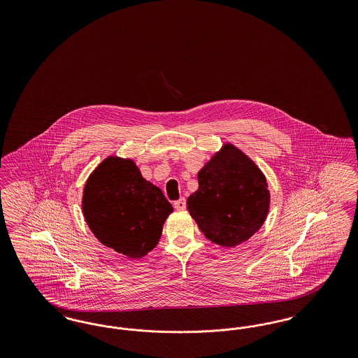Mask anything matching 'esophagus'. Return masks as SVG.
Returning a JSON list of instances; mask_svg holds the SVG:
<instances>
[{
    "mask_svg": "<svg viewBox=\"0 0 358 358\" xmlns=\"http://www.w3.org/2000/svg\"><path fill=\"white\" fill-rule=\"evenodd\" d=\"M174 208H176L177 210H184V209L187 208V200H185L184 197H181L180 200L174 201Z\"/></svg>",
    "mask_w": 358,
    "mask_h": 358,
    "instance_id": "1",
    "label": "esophagus"
}]
</instances>
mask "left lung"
Listing matches in <instances>:
<instances>
[{
    "instance_id": "8db88e82",
    "label": "left lung",
    "mask_w": 358,
    "mask_h": 358,
    "mask_svg": "<svg viewBox=\"0 0 358 358\" xmlns=\"http://www.w3.org/2000/svg\"><path fill=\"white\" fill-rule=\"evenodd\" d=\"M199 189L187 197L190 216L212 243L234 248L266 222L270 190L263 171L232 143H225L197 174Z\"/></svg>"
}]
</instances>
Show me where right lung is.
Masks as SVG:
<instances>
[{
    "mask_svg": "<svg viewBox=\"0 0 358 358\" xmlns=\"http://www.w3.org/2000/svg\"><path fill=\"white\" fill-rule=\"evenodd\" d=\"M82 209L95 238L131 259L153 250L173 212L162 190L142 177L133 159L115 155H108L90 174Z\"/></svg>",
    "mask_w": 358,
    "mask_h": 358,
    "instance_id": "obj_1",
    "label": "right lung"
}]
</instances>
